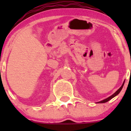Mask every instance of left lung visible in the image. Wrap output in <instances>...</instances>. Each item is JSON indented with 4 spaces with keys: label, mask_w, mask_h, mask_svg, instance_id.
I'll use <instances>...</instances> for the list:
<instances>
[{
    "label": "left lung",
    "mask_w": 131,
    "mask_h": 131,
    "mask_svg": "<svg viewBox=\"0 0 131 131\" xmlns=\"http://www.w3.org/2000/svg\"><path fill=\"white\" fill-rule=\"evenodd\" d=\"M130 72H131V70H130ZM124 82H125V81L124 82V83H123V84H122V86H121V88H120L119 89H118V90H117V91H116V92H115V93L113 94V95H112V96H110V97H108V98L105 99V100H103V101H99V102H97V103H106V102H107V101H109V100H110L111 99H112V98H113V97H114L115 96H117V94H119V92H121V90H122V89L123 86H124Z\"/></svg>",
    "instance_id": "8db88e82"
}]
</instances>
